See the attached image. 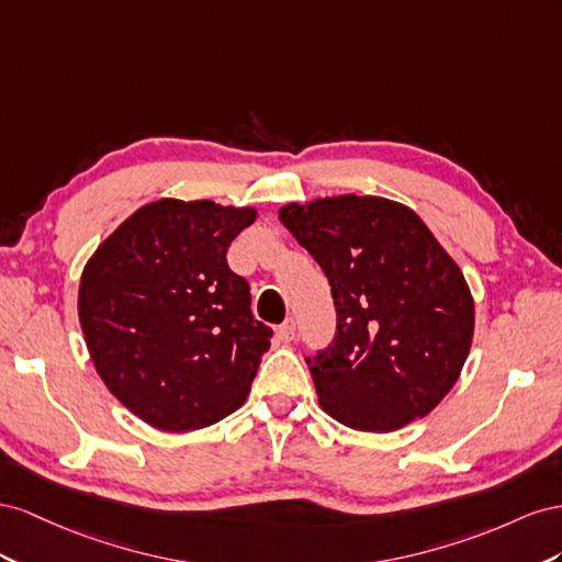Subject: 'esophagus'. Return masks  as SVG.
I'll return each instance as SVG.
<instances>
[{
  "instance_id": "34e87169",
  "label": "esophagus",
  "mask_w": 562,
  "mask_h": 562,
  "mask_svg": "<svg viewBox=\"0 0 562 562\" xmlns=\"http://www.w3.org/2000/svg\"><path fill=\"white\" fill-rule=\"evenodd\" d=\"M278 331H280V339H282V341H286V344L294 341V339H296V323H294V317L284 319V323L280 325Z\"/></svg>"
}]
</instances>
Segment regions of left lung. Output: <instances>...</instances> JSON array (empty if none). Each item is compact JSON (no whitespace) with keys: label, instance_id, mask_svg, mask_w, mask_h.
I'll return each mask as SVG.
<instances>
[{"label":"left lung","instance_id":"obj_1","mask_svg":"<svg viewBox=\"0 0 562 562\" xmlns=\"http://www.w3.org/2000/svg\"><path fill=\"white\" fill-rule=\"evenodd\" d=\"M278 216L331 284L336 336L306 358L319 407L367 432L430 414L473 344L475 301L457 261L389 198L346 192L290 202Z\"/></svg>","mask_w":562,"mask_h":562}]
</instances>
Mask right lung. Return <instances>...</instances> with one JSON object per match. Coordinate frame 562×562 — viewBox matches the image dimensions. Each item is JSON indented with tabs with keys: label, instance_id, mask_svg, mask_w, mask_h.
Returning a JSON list of instances; mask_svg holds the SVG:
<instances>
[{
	"label": "right lung",
	"instance_id": "1",
	"mask_svg": "<svg viewBox=\"0 0 562 562\" xmlns=\"http://www.w3.org/2000/svg\"><path fill=\"white\" fill-rule=\"evenodd\" d=\"M256 206L162 198L138 206L95 247L77 313L108 391L167 432L212 426L245 405L270 329L228 268Z\"/></svg>",
	"mask_w": 562,
	"mask_h": 562
}]
</instances>
